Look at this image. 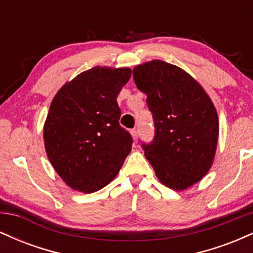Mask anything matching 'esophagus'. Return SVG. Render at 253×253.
I'll use <instances>...</instances> for the list:
<instances>
[{
	"label": "esophagus",
	"mask_w": 253,
	"mask_h": 253,
	"mask_svg": "<svg viewBox=\"0 0 253 253\" xmlns=\"http://www.w3.org/2000/svg\"><path fill=\"white\" fill-rule=\"evenodd\" d=\"M130 134H132L133 141H134V143H138V132H136V129L130 130Z\"/></svg>",
	"instance_id": "obj_1"
}]
</instances>
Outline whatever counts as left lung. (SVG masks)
I'll return each instance as SVG.
<instances>
[{
  "mask_svg": "<svg viewBox=\"0 0 253 253\" xmlns=\"http://www.w3.org/2000/svg\"><path fill=\"white\" fill-rule=\"evenodd\" d=\"M133 80L155 121V138L141 145L157 178L182 191L207 175L215 157L219 118L211 97L188 72L163 60L133 69Z\"/></svg>",
  "mask_w": 253,
  "mask_h": 253,
  "instance_id": "obj_1",
  "label": "left lung"
}]
</instances>
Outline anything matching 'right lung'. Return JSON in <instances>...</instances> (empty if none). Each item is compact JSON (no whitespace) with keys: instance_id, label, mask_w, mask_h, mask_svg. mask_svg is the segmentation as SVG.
Instances as JSON below:
<instances>
[{"instance_id":"add662e5","label":"right lung","mask_w":253,"mask_h":253,"mask_svg":"<svg viewBox=\"0 0 253 253\" xmlns=\"http://www.w3.org/2000/svg\"><path fill=\"white\" fill-rule=\"evenodd\" d=\"M129 68L95 66L66 82L52 100L43 143L52 167L69 187L89 194L118 175L132 149V136L119 124L117 97Z\"/></svg>"}]
</instances>
